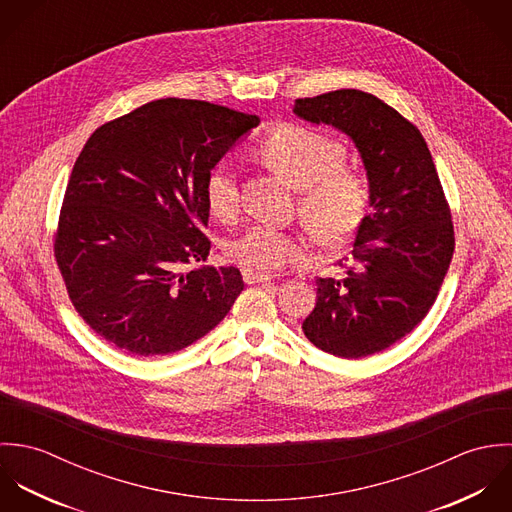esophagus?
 <instances>
[{
  "instance_id": "1",
  "label": "esophagus",
  "mask_w": 512,
  "mask_h": 512,
  "mask_svg": "<svg viewBox=\"0 0 512 512\" xmlns=\"http://www.w3.org/2000/svg\"><path fill=\"white\" fill-rule=\"evenodd\" d=\"M273 277L267 275V273H259V271H249V269H243V281L247 285H257V283H267L271 281Z\"/></svg>"
}]
</instances>
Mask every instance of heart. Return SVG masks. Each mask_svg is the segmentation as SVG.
<instances>
[{
	"instance_id": "obj_1",
	"label": "heart",
	"mask_w": 512,
	"mask_h": 512,
	"mask_svg": "<svg viewBox=\"0 0 512 512\" xmlns=\"http://www.w3.org/2000/svg\"><path fill=\"white\" fill-rule=\"evenodd\" d=\"M259 158L275 174L299 190V211L308 231L322 243L348 239L368 211L364 178L344 168V146L305 126H283L267 136ZM207 204L215 217L227 219L237 211V174L229 164L211 170L205 184ZM229 257L249 271H273L301 257L299 243L269 225H253L227 247Z\"/></svg>"
}]
</instances>
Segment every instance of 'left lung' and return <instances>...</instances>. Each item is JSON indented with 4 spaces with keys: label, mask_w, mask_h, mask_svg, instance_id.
Here are the masks:
<instances>
[{
    "label": "left lung",
    "mask_w": 512,
    "mask_h": 512,
    "mask_svg": "<svg viewBox=\"0 0 512 512\" xmlns=\"http://www.w3.org/2000/svg\"><path fill=\"white\" fill-rule=\"evenodd\" d=\"M293 112L346 134L364 164L370 213L342 279H316L308 340L340 358L376 354L411 332L435 303L455 237L421 132L374 95L342 89L295 101Z\"/></svg>",
    "instance_id": "left-lung-1"
}]
</instances>
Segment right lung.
<instances>
[{"label":"right lung","instance_id":"add662e5","mask_svg":"<svg viewBox=\"0 0 512 512\" xmlns=\"http://www.w3.org/2000/svg\"><path fill=\"white\" fill-rule=\"evenodd\" d=\"M227 106L160 99L93 132L61 207L55 257L67 293L104 340L136 356L178 352L243 291L235 267H202L205 184L255 126Z\"/></svg>","mask_w":512,"mask_h":512}]
</instances>
